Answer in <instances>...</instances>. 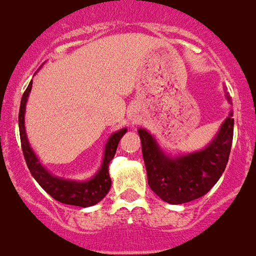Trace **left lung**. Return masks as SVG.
Returning <instances> with one entry per match:
<instances>
[{
  "mask_svg": "<svg viewBox=\"0 0 256 256\" xmlns=\"http://www.w3.org/2000/svg\"><path fill=\"white\" fill-rule=\"evenodd\" d=\"M138 134L150 189L162 201L180 205L205 196L224 172L234 134L232 111L205 149L184 156L165 154L148 130H138Z\"/></svg>",
  "mask_w": 256,
  "mask_h": 256,
  "instance_id": "obj_1",
  "label": "left lung"
}]
</instances>
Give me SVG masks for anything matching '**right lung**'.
<instances>
[{
    "instance_id": "1",
    "label": "right lung",
    "mask_w": 256,
    "mask_h": 256,
    "mask_svg": "<svg viewBox=\"0 0 256 256\" xmlns=\"http://www.w3.org/2000/svg\"><path fill=\"white\" fill-rule=\"evenodd\" d=\"M32 80L28 86V88L22 95L21 107H20V115H18V124H20V136H21V146L24 157L28 164V168L36 181L42 186V189L46 190L51 197L56 201L66 204V205L80 206V208H88L96 205L106 197V194L111 189V177H110V162L114 158L118 149V141L122 138V134L126 132V128L118 130L112 134L107 140L106 148H104V157L102 166L94 177L87 181H74L55 177L44 169V166L38 161V157L32 152V146L28 144L26 130H24V110H26V102H28V92L32 91Z\"/></svg>"
}]
</instances>
